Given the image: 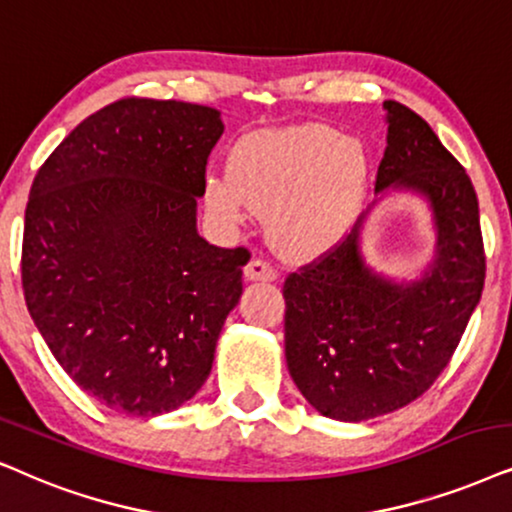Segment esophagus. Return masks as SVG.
Here are the masks:
<instances>
[{
    "instance_id": "1",
    "label": "esophagus",
    "mask_w": 512,
    "mask_h": 512,
    "mask_svg": "<svg viewBox=\"0 0 512 512\" xmlns=\"http://www.w3.org/2000/svg\"><path fill=\"white\" fill-rule=\"evenodd\" d=\"M244 277L251 282H272L277 277V270L263 258H254V261L244 265Z\"/></svg>"
}]
</instances>
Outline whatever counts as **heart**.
<instances>
[{"mask_svg": "<svg viewBox=\"0 0 512 512\" xmlns=\"http://www.w3.org/2000/svg\"><path fill=\"white\" fill-rule=\"evenodd\" d=\"M367 178L360 141L324 124H298L242 138L228 174L207 178V202L225 218H240L249 207L270 211L272 242L284 254L313 256L353 225Z\"/></svg>", "mask_w": 512, "mask_h": 512, "instance_id": "b5f03b06", "label": "heart"}]
</instances>
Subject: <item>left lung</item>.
<instances>
[{
	"mask_svg": "<svg viewBox=\"0 0 512 512\" xmlns=\"http://www.w3.org/2000/svg\"><path fill=\"white\" fill-rule=\"evenodd\" d=\"M388 145L376 192L407 188L433 207L437 256L421 280L388 282L364 265L360 225L284 280V355L305 400L336 421L407 407L459 348L487 275L480 207L459 159L423 117L386 101Z\"/></svg>",
	"mask_w": 512,
	"mask_h": 512,
	"instance_id": "obj_1",
	"label": "left lung"
}]
</instances>
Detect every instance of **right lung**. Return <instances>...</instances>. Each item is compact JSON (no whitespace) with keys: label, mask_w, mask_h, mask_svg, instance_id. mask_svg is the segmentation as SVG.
Instances as JSON below:
<instances>
[{"label":"right lung","mask_w":512,"mask_h":512,"mask_svg":"<svg viewBox=\"0 0 512 512\" xmlns=\"http://www.w3.org/2000/svg\"><path fill=\"white\" fill-rule=\"evenodd\" d=\"M221 134L207 105L122 98L75 126L32 181L25 303L65 374L105 407L167 414L207 381L251 256L197 235Z\"/></svg>","instance_id":"obj_1"}]
</instances>
